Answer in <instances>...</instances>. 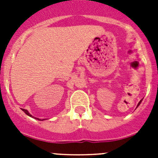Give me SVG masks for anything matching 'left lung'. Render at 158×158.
<instances>
[{"mask_svg":"<svg viewBox=\"0 0 158 158\" xmlns=\"http://www.w3.org/2000/svg\"><path fill=\"white\" fill-rule=\"evenodd\" d=\"M140 103H141V101H140V102H139V104H138V105H139V104H140Z\"/></svg>","mask_w":158,"mask_h":158,"instance_id":"8db88e82","label":"left lung"}]
</instances>
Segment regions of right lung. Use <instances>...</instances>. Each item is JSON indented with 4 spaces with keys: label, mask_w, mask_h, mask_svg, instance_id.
<instances>
[{
    "label": "right lung",
    "mask_w": 158,
    "mask_h": 158,
    "mask_svg": "<svg viewBox=\"0 0 158 158\" xmlns=\"http://www.w3.org/2000/svg\"><path fill=\"white\" fill-rule=\"evenodd\" d=\"M22 111H24V113H25V114H27V115H29V116L32 117V115H31L30 113H29V112H28V111H27V110H26V109H23V108H22ZM38 119H40V118H38ZM42 120H43V119H42Z\"/></svg>",
    "instance_id": "right-lung-1"
}]
</instances>
